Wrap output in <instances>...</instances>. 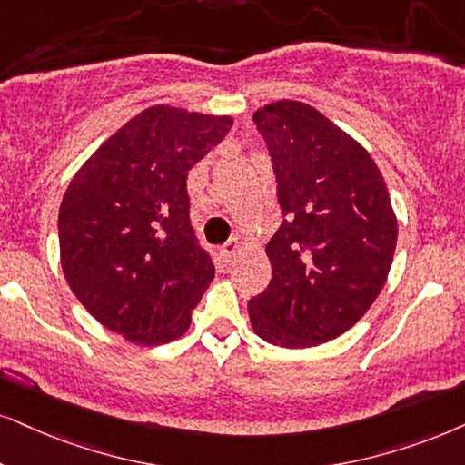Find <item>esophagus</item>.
I'll return each instance as SVG.
<instances>
[{
	"mask_svg": "<svg viewBox=\"0 0 465 465\" xmlns=\"http://www.w3.org/2000/svg\"><path fill=\"white\" fill-rule=\"evenodd\" d=\"M240 246H242V242H240V238H236V236L229 238L227 242L223 244V255H225V257H232L233 252H236V251L240 249Z\"/></svg>",
	"mask_w": 465,
	"mask_h": 465,
	"instance_id": "1",
	"label": "esophagus"
}]
</instances>
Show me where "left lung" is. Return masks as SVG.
<instances>
[{"instance_id": "1", "label": "left lung", "mask_w": 465, "mask_h": 465, "mask_svg": "<svg viewBox=\"0 0 465 465\" xmlns=\"http://www.w3.org/2000/svg\"><path fill=\"white\" fill-rule=\"evenodd\" d=\"M283 223L266 246L272 279L249 301L255 334L281 348L324 343L371 307L397 246V219L378 164L309 104L255 111Z\"/></svg>"}]
</instances>
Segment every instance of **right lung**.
Returning <instances> with one entry per match:
<instances>
[{"mask_svg":"<svg viewBox=\"0 0 465 465\" xmlns=\"http://www.w3.org/2000/svg\"><path fill=\"white\" fill-rule=\"evenodd\" d=\"M229 128L232 117L145 109L94 152L62 199L70 290L133 343L182 337L214 279L213 255L191 223L186 178Z\"/></svg>","mask_w":465,"mask_h":465,"instance_id":"right-lung-1","label":"right lung"}]
</instances>
